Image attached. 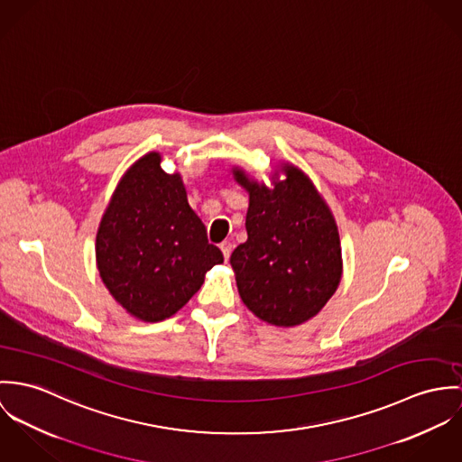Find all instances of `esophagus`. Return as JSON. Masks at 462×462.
Masks as SVG:
<instances>
[{
  "mask_svg": "<svg viewBox=\"0 0 462 462\" xmlns=\"http://www.w3.org/2000/svg\"><path fill=\"white\" fill-rule=\"evenodd\" d=\"M219 248H221V252H223L225 260H228L230 254H232V243H230V241H223V243L219 245Z\"/></svg>",
  "mask_w": 462,
  "mask_h": 462,
  "instance_id": "34e87169",
  "label": "esophagus"
}]
</instances>
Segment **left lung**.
I'll return each mask as SVG.
<instances>
[{
  "instance_id": "8db88e82",
  "label": "left lung",
  "mask_w": 462,
  "mask_h": 462,
  "mask_svg": "<svg viewBox=\"0 0 462 462\" xmlns=\"http://www.w3.org/2000/svg\"><path fill=\"white\" fill-rule=\"evenodd\" d=\"M273 189L236 179L250 191L248 241L230 256L245 305L274 326H296L335 294L342 276V250L335 219L307 175L287 166Z\"/></svg>"
}]
</instances>
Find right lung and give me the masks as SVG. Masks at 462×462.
<instances>
[{"label": "right lung", "mask_w": 462, "mask_h": 462, "mask_svg": "<svg viewBox=\"0 0 462 462\" xmlns=\"http://www.w3.org/2000/svg\"><path fill=\"white\" fill-rule=\"evenodd\" d=\"M109 294L131 315L155 322L184 307L223 254L188 204L180 175L142 157L118 184L96 243Z\"/></svg>", "instance_id": "1"}]
</instances>
